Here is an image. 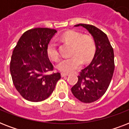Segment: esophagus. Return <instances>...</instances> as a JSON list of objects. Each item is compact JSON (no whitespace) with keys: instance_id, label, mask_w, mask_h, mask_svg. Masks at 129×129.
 <instances>
[{"instance_id":"esophagus-1","label":"esophagus","mask_w":129,"mask_h":129,"mask_svg":"<svg viewBox=\"0 0 129 129\" xmlns=\"http://www.w3.org/2000/svg\"><path fill=\"white\" fill-rule=\"evenodd\" d=\"M61 76L62 77L68 76H69V74H68V73H65V72H61Z\"/></svg>"}]
</instances>
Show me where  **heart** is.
I'll return each instance as SVG.
<instances>
[{
	"label": "heart",
	"mask_w": 129,
	"mask_h": 129,
	"mask_svg": "<svg viewBox=\"0 0 129 129\" xmlns=\"http://www.w3.org/2000/svg\"><path fill=\"white\" fill-rule=\"evenodd\" d=\"M61 39L72 45L70 58L63 59L57 64L59 70L64 72H72L79 68L82 62H88L92 58L96 51L95 40L91 35H82L76 31H68L61 35ZM47 53L53 61L58 60L60 57L57 44L54 41L49 43Z\"/></svg>",
	"instance_id": "obj_1"
}]
</instances>
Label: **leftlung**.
I'll list each match as a JSON object with an SVG mask.
<instances>
[{"label":"left lung","mask_w":129,"mask_h":129,"mask_svg":"<svg viewBox=\"0 0 129 129\" xmlns=\"http://www.w3.org/2000/svg\"><path fill=\"white\" fill-rule=\"evenodd\" d=\"M86 28L94 37L96 51L92 62L80 72L78 82L72 88L74 96L81 102L91 103L106 92L114 70V51L108 37L94 25L78 24Z\"/></svg>","instance_id":"1"}]
</instances>
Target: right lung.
I'll return each mask as SVG.
<instances>
[{
  "mask_svg": "<svg viewBox=\"0 0 129 129\" xmlns=\"http://www.w3.org/2000/svg\"><path fill=\"white\" fill-rule=\"evenodd\" d=\"M57 32L49 28H35L23 33L13 50L10 63L13 82L19 94L31 102H41L50 96L59 73L49 74L54 67L47 47Z\"/></svg>",
  "mask_w": 129,
  "mask_h": 129,
  "instance_id": "obj_1",
  "label": "right lung"
}]
</instances>
